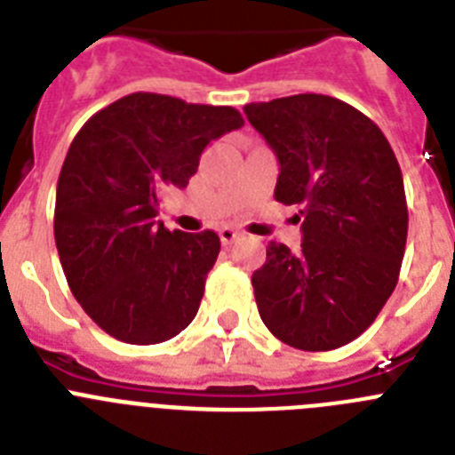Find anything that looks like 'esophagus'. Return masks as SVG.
<instances>
[{
    "label": "esophagus",
    "mask_w": 455,
    "mask_h": 455,
    "mask_svg": "<svg viewBox=\"0 0 455 455\" xmlns=\"http://www.w3.org/2000/svg\"><path fill=\"white\" fill-rule=\"evenodd\" d=\"M219 236H220V243H223V246H230V243H235L241 235L235 230V228H220Z\"/></svg>",
    "instance_id": "1"
}]
</instances>
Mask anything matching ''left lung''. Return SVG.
<instances>
[{
    "mask_svg": "<svg viewBox=\"0 0 455 455\" xmlns=\"http://www.w3.org/2000/svg\"><path fill=\"white\" fill-rule=\"evenodd\" d=\"M280 164L275 200L300 204L296 252L271 241L252 273L264 325L300 351L363 335L392 296L408 236L403 175L387 139L351 104L303 92L243 107Z\"/></svg>",
    "mask_w": 455,
    "mask_h": 455,
    "instance_id": "left-lung-1",
    "label": "left lung"
}]
</instances>
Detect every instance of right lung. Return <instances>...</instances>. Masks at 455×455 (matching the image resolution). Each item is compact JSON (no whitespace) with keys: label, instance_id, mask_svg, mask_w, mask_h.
I'll return each instance as SVG.
<instances>
[{"label":"right lung","instance_id":"add662e5","mask_svg":"<svg viewBox=\"0 0 455 455\" xmlns=\"http://www.w3.org/2000/svg\"><path fill=\"white\" fill-rule=\"evenodd\" d=\"M232 107L132 92L84 124L56 184L54 239L72 296L107 335L159 344L198 315L216 232L166 230L159 196L184 188L212 140L239 130Z\"/></svg>","mask_w":455,"mask_h":455}]
</instances>
